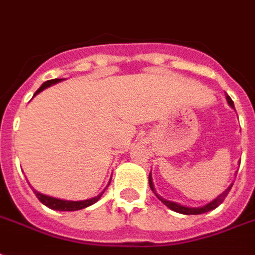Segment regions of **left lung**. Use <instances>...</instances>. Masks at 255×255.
I'll use <instances>...</instances> for the list:
<instances>
[{"label": "left lung", "instance_id": "obj_1", "mask_svg": "<svg viewBox=\"0 0 255 255\" xmlns=\"http://www.w3.org/2000/svg\"><path fill=\"white\" fill-rule=\"evenodd\" d=\"M226 99H227V103H229V106H230L231 108H234V103H233V100H231V97L227 96L226 95ZM148 183H149V187H151V190H152L153 194L156 195V198H158L159 201L162 202V203H164V205H166L168 209L172 210V211L184 214V215H198V214L207 213V211H211V210L217 209V207H218V206L221 205L223 201H225V198L227 197V194H229V191H230L231 187H233V184H230V186H229V187H227L226 190L222 192V194H221V195H218V197L215 198L213 202H210V203H207V205L203 206V207H186V206L178 205V203H175V202L167 201V199H164V198L160 197L158 192L155 191V187H153L151 174H149V176H148Z\"/></svg>", "mask_w": 255, "mask_h": 255}]
</instances>
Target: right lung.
<instances>
[{"label":"right lung","mask_w":255,"mask_h":255,"mask_svg":"<svg viewBox=\"0 0 255 255\" xmlns=\"http://www.w3.org/2000/svg\"><path fill=\"white\" fill-rule=\"evenodd\" d=\"M58 81H61V79H53V80H48L45 81L44 84L40 87V88L37 89L36 93H34V96L36 95H38V93L41 92V91H44L45 88H48V87H50V85L56 84V83H58ZM111 183V182H110ZM110 186V184H108ZM34 191V194H36V197L38 198V201L41 202L42 205H45L46 207H49V209L52 210H57V211H76V210H81V209H85V207H88V206L93 205V203H96L100 198H102V195L104 194V191H106V188L103 190L97 197L95 198H91V199H87V201H63V199H57V198H52V197H48V195H44V194H41V192L36 191V190H33Z\"/></svg>","instance_id":"add662e5"}]
</instances>
